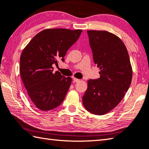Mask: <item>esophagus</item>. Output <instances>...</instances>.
I'll return each mask as SVG.
<instances>
[{
	"label": "esophagus",
	"mask_w": 149,
	"mask_h": 149,
	"mask_svg": "<svg viewBox=\"0 0 149 149\" xmlns=\"http://www.w3.org/2000/svg\"><path fill=\"white\" fill-rule=\"evenodd\" d=\"M73 81L74 82H78L80 81L79 79H78V78H73Z\"/></svg>",
	"instance_id": "obj_1"
}]
</instances>
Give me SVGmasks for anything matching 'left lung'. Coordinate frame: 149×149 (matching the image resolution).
I'll list each match as a JSON object with an SVG mask.
<instances>
[{
  "instance_id": "obj_1",
  "label": "left lung",
  "mask_w": 149,
  "mask_h": 149,
  "mask_svg": "<svg viewBox=\"0 0 149 149\" xmlns=\"http://www.w3.org/2000/svg\"><path fill=\"white\" fill-rule=\"evenodd\" d=\"M89 45L100 78L88 81L82 97L85 108L102 116L121 101L130 87L132 69L127 48L119 38L107 31L88 30Z\"/></svg>"
}]
</instances>
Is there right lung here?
Here are the masks:
<instances>
[{"label":"right lung","mask_w":149,"mask_h":149,"mask_svg":"<svg viewBox=\"0 0 149 149\" xmlns=\"http://www.w3.org/2000/svg\"><path fill=\"white\" fill-rule=\"evenodd\" d=\"M82 30L45 29L36 34L22 50L20 74L30 100L42 111L51 110L65 99L72 78L53 72V64L64 61L67 51Z\"/></svg>","instance_id":"obj_1"}]
</instances>
